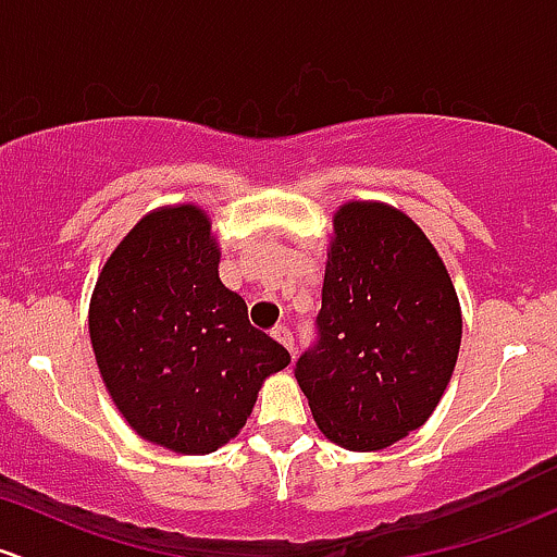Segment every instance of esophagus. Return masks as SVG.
I'll list each match as a JSON object with an SVG mask.
<instances>
[{"instance_id": "1", "label": "esophagus", "mask_w": 557, "mask_h": 557, "mask_svg": "<svg viewBox=\"0 0 557 557\" xmlns=\"http://www.w3.org/2000/svg\"><path fill=\"white\" fill-rule=\"evenodd\" d=\"M272 338L280 341V344H283L293 354V346H296V341H293V333H290L288 325H277V327H274L272 330Z\"/></svg>"}]
</instances>
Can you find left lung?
Masks as SVG:
<instances>
[{"mask_svg": "<svg viewBox=\"0 0 557 557\" xmlns=\"http://www.w3.org/2000/svg\"><path fill=\"white\" fill-rule=\"evenodd\" d=\"M333 227L317 341L293 372L330 442L372 451L436 409L460 351V304L436 248L401 211L346 203Z\"/></svg>", "mask_w": 557, "mask_h": 557, "instance_id": "left-lung-1", "label": "left lung"}]
</instances>
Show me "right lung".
Listing matches in <instances>:
<instances>
[{"label": "right lung", "instance_id": "right-lung-1", "mask_svg": "<svg viewBox=\"0 0 557 557\" xmlns=\"http://www.w3.org/2000/svg\"><path fill=\"white\" fill-rule=\"evenodd\" d=\"M89 335L119 412L180 455L227 444L261 383L290 354L248 322L219 280V248L195 206L152 211L110 253L95 285Z\"/></svg>", "mask_w": 557, "mask_h": 557}]
</instances>
